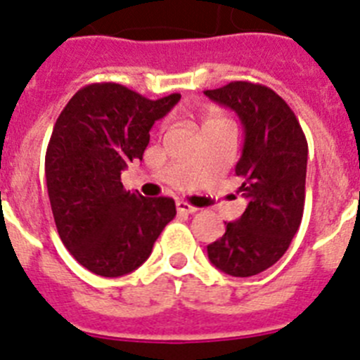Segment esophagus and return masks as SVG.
Listing matches in <instances>:
<instances>
[{"mask_svg": "<svg viewBox=\"0 0 360 360\" xmlns=\"http://www.w3.org/2000/svg\"><path fill=\"white\" fill-rule=\"evenodd\" d=\"M176 208H177V212H179V213H195L197 212L195 206L184 202V200H177Z\"/></svg>", "mask_w": 360, "mask_h": 360, "instance_id": "34e87169", "label": "esophagus"}]
</instances>
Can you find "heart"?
<instances>
[{
	"label": "heart",
	"instance_id": "heart-1",
	"mask_svg": "<svg viewBox=\"0 0 360 360\" xmlns=\"http://www.w3.org/2000/svg\"><path fill=\"white\" fill-rule=\"evenodd\" d=\"M200 125H202L204 132L213 131V129H231L233 131L231 122H229L224 115H220V112H217V111L206 112V115L202 116V122H200Z\"/></svg>",
	"mask_w": 360,
	"mask_h": 360
}]
</instances>
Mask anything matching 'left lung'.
<instances>
[{
	"label": "left lung",
	"mask_w": 360,
	"mask_h": 360,
	"mask_svg": "<svg viewBox=\"0 0 360 360\" xmlns=\"http://www.w3.org/2000/svg\"><path fill=\"white\" fill-rule=\"evenodd\" d=\"M204 95L233 109L244 125L235 172L248 199L240 219L228 222L224 235L208 245V258L229 276H255L283 257L300 229L309 154L305 132L287 102L262 84L235 80Z\"/></svg>",
	"instance_id": "1"
}]
</instances>
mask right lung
<instances>
[{
	"mask_svg": "<svg viewBox=\"0 0 360 360\" xmlns=\"http://www.w3.org/2000/svg\"><path fill=\"white\" fill-rule=\"evenodd\" d=\"M179 98L148 100L122 84H87L55 122L44 160L55 226L73 258L98 276L140 267L176 217L170 197L127 192L122 170L143 158L148 131Z\"/></svg>",
	"mask_w": 360,
	"mask_h": 360,
	"instance_id": "obj_1",
	"label": "right lung"
}]
</instances>
